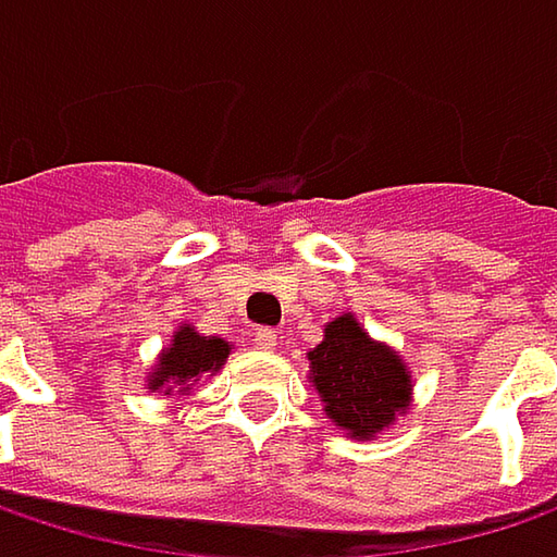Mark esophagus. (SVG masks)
<instances>
[{"label":"esophagus","instance_id":"34e87169","mask_svg":"<svg viewBox=\"0 0 557 557\" xmlns=\"http://www.w3.org/2000/svg\"><path fill=\"white\" fill-rule=\"evenodd\" d=\"M255 346L258 349H274L277 346V331L274 327H255Z\"/></svg>","mask_w":557,"mask_h":557}]
</instances>
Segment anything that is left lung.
I'll return each mask as SVG.
<instances>
[{
    "label": "left lung",
    "instance_id": "left-lung-1",
    "mask_svg": "<svg viewBox=\"0 0 557 557\" xmlns=\"http://www.w3.org/2000/svg\"><path fill=\"white\" fill-rule=\"evenodd\" d=\"M311 381L324 412L352 438H372L407 407L409 375L387 346L369 341L352 314L324 327V341L309 352Z\"/></svg>",
    "mask_w": 557,
    "mask_h": 557
}]
</instances>
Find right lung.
I'll use <instances>...</instances> for the list:
<instances>
[{
  "mask_svg": "<svg viewBox=\"0 0 557 557\" xmlns=\"http://www.w3.org/2000/svg\"><path fill=\"white\" fill-rule=\"evenodd\" d=\"M230 356V344L220 337H198L191 327H182L173 346L160 356V366L150 375V391H191L188 381H198L205 372H216Z\"/></svg>",
  "mask_w": 557,
  "mask_h": 557,
  "instance_id": "obj_1",
  "label": "right lung"
}]
</instances>
